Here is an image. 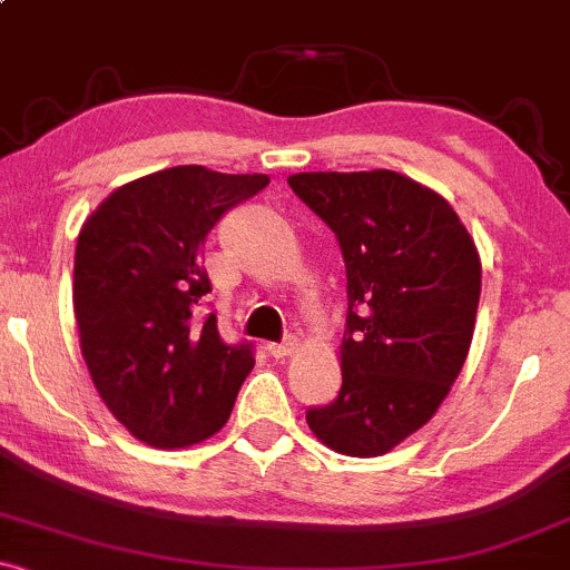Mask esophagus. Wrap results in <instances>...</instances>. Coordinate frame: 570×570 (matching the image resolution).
<instances>
[{
  "mask_svg": "<svg viewBox=\"0 0 570 570\" xmlns=\"http://www.w3.org/2000/svg\"><path fill=\"white\" fill-rule=\"evenodd\" d=\"M295 350H297V338H292V335L286 341H281V344H267V352L275 357V361H281V357H289Z\"/></svg>",
  "mask_w": 570,
  "mask_h": 570,
  "instance_id": "34e87169",
  "label": "esophagus"
}]
</instances>
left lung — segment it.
Instances as JSON below:
<instances>
[{
    "label": "left lung",
    "mask_w": 570,
    "mask_h": 570,
    "mask_svg": "<svg viewBox=\"0 0 570 570\" xmlns=\"http://www.w3.org/2000/svg\"><path fill=\"white\" fill-rule=\"evenodd\" d=\"M289 188L335 232L350 297L338 399L305 421L335 453L382 456L426 426L456 382L481 256L456 209L395 171H303Z\"/></svg>",
    "instance_id": "1"
}]
</instances>
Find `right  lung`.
I'll return each mask as SVG.
<instances>
[{"label": "right lung", "instance_id": "obj_1", "mask_svg": "<svg viewBox=\"0 0 570 570\" xmlns=\"http://www.w3.org/2000/svg\"><path fill=\"white\" fill-rule=\"evenodd\" d=\"M267 175L175 166L122 185L83 220L73 311L100 399L136 440L185 448L224 426L254 368L250 344H226L202 267L220 215L259 194Z\"/></svg>", "mask_w": 570, "mask_h": 570}]
</instances>
